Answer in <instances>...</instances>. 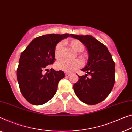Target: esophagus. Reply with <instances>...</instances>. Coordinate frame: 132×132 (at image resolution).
<instances>
[{
  "mask_svg": "<svg viewBox=\"0 0 132 132\" xmlns=\"http://www.w3.org/2000/svg\"><path fill=\"white\" fill-rule=\"evenodd\" d=\"M71 76V74L70 73H68V72H65V77H69Z\"/></svg>",
  "mask_w": 132,
  "mask_h": 132,
  "instance_id": "1",
  "label": "esophagus"
}]
</instances>
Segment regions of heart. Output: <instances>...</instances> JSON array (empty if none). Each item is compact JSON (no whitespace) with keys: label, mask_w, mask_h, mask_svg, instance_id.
<instances>
[{"label":"heart","mask_w":132,"mask_h":132,"mask_svg":"<svg viewBox=\"0 0 132 132\" xmlns=\"http://www.w3.org/2000/svg\"><path fill=\"white\" fill-rule=\"evenodd\" d=\"M70 45L72 49L76 52H81L84 50V45L81 42L77 39H73L70 42ZM63 46V44L61 42H58L54 48V55L56 58H58L61 55V51ZM81 58H83L82 55H80ZM81 65V62L78 59H76L72 61H68L66 60H60L55 64L56 68L58 70H62L67 72L74 71L76 69L78 68Z\"/></svg>","instance_id":"obj_1"}]
</instances>
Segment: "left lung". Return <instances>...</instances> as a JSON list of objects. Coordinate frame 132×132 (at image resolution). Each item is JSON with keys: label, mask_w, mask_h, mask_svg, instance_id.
Returning a JSON list of instances; mask_svg holds the SVG:
<instances>
[{"label": "left lung", "mask_w": 132, "mask_h": 132, "mask_svg": "<svg viewBox=\"0 0 132 132\" xmlns=\"http://www.w3.org/2000/svg\"><path fill=\"white\" fill-rule=\"evenodd\" d=\"M71 36L84 44L89 56L86 66L81 70L87 74L78 76V81L74 84V92L83 103L98 104L109 96L114 86V61L106 46L92 36L71 34ZM87 73L90 75V78Z\"/></svg>", "instance_id": "obj_1"}]
</instances>
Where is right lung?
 Returning a JSON list of instances; mask_svg holds the SVG:
<instances>
[{"instance_id":"right-lung-1","label":"right lung","mask_w":132,"mask_h":132,"mask_svg":"<svg viewBox=\"0 0 132 132\" xmlns=\"http://www.w3.org/2000/svg\"><path fill=\"white\" fill-rule=\"evenodd\" d=\"M71 36L65 34H48L34 39L21 53L17 69V79L22 94L32 104H43L54 96L58 84L65 74L46 66L55 61L54 48L60 40Z\"/></svg>"}]
</instances>
